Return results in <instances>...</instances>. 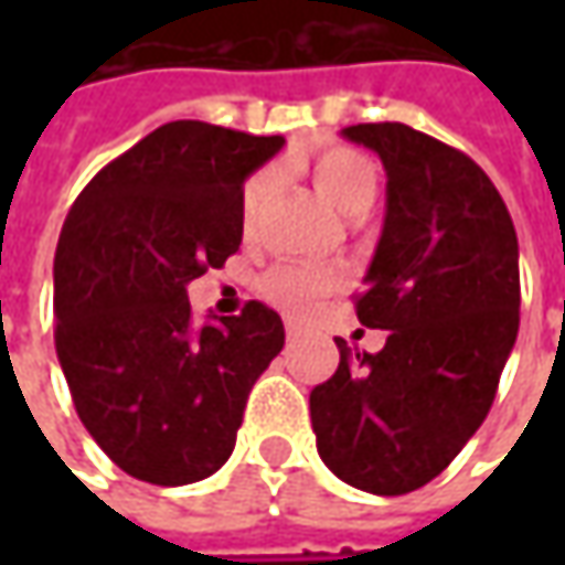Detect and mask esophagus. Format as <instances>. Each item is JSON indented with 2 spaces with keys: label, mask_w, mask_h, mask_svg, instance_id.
<instances>
[{
  "label": "esophagus",
  "mask_w": 565,
  "mask_h": 565,
  "mask_svg": "<svg viewBox=\"0 0 565 565\" xmlns=\"http://www.w3.org/2000/svg\"><path fill=\"white\" fill-rule=\"evenodd\" d=\"M286 337H289V339L301 337V327H298L295 320H286Z\"/></svg>",
  "instance_id": "obj_1"
}]
</instances>
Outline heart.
<instances>
[{
	"label": "heart",
	"mask_w": 565,
	"mask_h": 565,
	"mask_svg": "<svg viewBox=\"0 0 565 565\" xmlns=\"http://www.w3.org/2000/svg\"><path fill=\"white\" fill-rule=\"evenodd\" d=\"M311 179L317 191L342 210V213H361L377 198V166L371 163L355 147H327L311 160ZM273 188L270 172H254L245 191H242V223L250 226L260 206L267 204ZM337 286V273L308 267V264H282L273 267L260 279V295L273 308L292 317H305L317 305L320 295Z\"/></svg>",
	"instance_id": "obj_1"
}]
</instances>
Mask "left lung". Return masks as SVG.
Here are the masks:
<instances>
[{
	"label": "left lung",
	"mask_w": 565,
	"mask_h": 565,
	"mask_svg": "<svg viewBox=\"0 0 565 565\" xmlns=\"http://www.w3.org/2000/svg\"><path fill=\"white\" fill-rule=\"evenodd\" d=\"M386 169V216L355 315L380 352L337 339L311 390L317 452L352 488L399 497L444 471L488 418L519 333V238L462 150L402 121L349 125Z\"/></svg>",
	"instance_id": "8db88e82"
}]
</instances>
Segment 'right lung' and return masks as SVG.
I'll list each match as a JSON object with an SVG mask.
<instances>
[{
	"label": "right lung",
	"instance_id": "obj_1",
	"mask_svg": "<svg viewBox=\"0 0 565 565\" xmlns=\"http://www.w3.org/2000/svg\"><path fill=\"white\" fill-rule=\"evenodd\" d=\"M206 121L160 125L77 194L55 248V352L77 418L131 478L179 488L226 462L279 315L248 301L194 327L188 282L242 245V191L282 147Z\"/></svg>",
	"mask_w": 565,
	"mask_h": 565
}]
</instances>
